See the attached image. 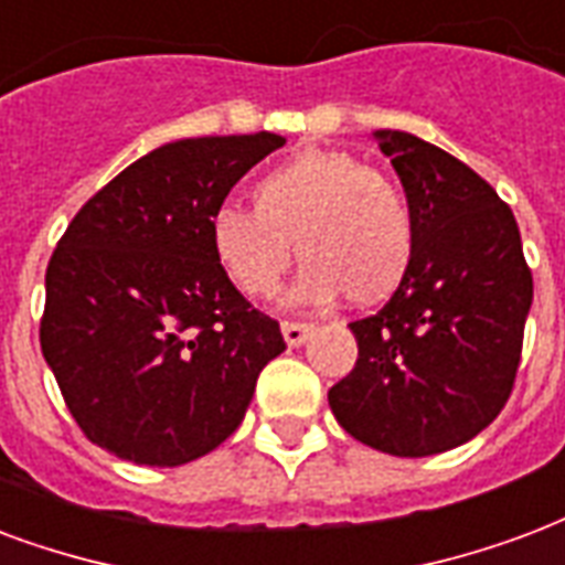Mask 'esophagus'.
<instances>
[{"label":"esophagus","mask_w":565,"mask_h":565,"mask_svg":"<svg viewBox=\"0 0 565 565\" xmlns=\"http://www.w3.org/2000/svg\"><path fill=\"white\" fill-rule=\"evenodd\" d=\"M311 326L308 322H281V334L287 340V347H301L305 340L311 338Z\"/></svg>","instance_id":"esophagus-1"}]
</instances>
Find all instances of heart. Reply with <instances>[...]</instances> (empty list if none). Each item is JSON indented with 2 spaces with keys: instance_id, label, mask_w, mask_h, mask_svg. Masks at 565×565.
I'll use <instances>...</instances> for the list:
<instances>
[{
  "instance_id": "1",
  "label": "heart",
  "mask_w": 565,
  "mask_h": 565,
  "mask_svg": "<svg viewBox=\"0 0 565 565\" xmlns=\"http://www.w3.org/2000/svg\"><path fill=\"white\" fill-rule=\"evenodd\" d=\"M254 213L218 206L210 248L248 296H269L290 266L296 243L305 266L290 305H326L340 292L376 305L403 287L415 260V215L382 171L347 150L305 148L254 183Z\"/></svg>"
}]
</instances>
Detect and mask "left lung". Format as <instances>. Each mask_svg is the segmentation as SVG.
<instances>
[{
  "label": "left lung",
  "mask_w": 565,
  "mask_h": 565,
  "mask_svg": "<svg viewBox=\"0 0 565 565\" xmlns=\"http://www.w3.org/2000/svg\"><path fill=\"white\" fill-rule=\"evenodd\" d=\"M415 215L412 273L350 322L359 361L329 391L338 424L391 456H436L501 415L522 359L533 278L515 215L447 150L376 129Z\"/></svg>",
  "instance_id": "8db88e82"
}]
</instances>
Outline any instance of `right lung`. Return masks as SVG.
<instances>
[{"mask_svg":"<svg viewBox=\"0 0 565 565\" xmlns=\"http://www.w3.org/2000/svg\"><path fill=\"white\" fill-rule=\"evenodd\" d=\"M284 141H168L106 183L55 245L43 359L82 433L118 459L174 468L215 450L287 350L210 248V215Z\"/></svg>","mask_w":565,"mask_h":565,"instance_id":"obj_1","label":"right lung"}]
</instances>
